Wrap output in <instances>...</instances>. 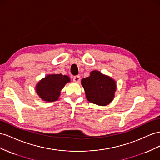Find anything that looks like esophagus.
<instances>
[{
    "instance_id": "34e87169",
    "label": "esophagus",
    "mask_w": 160,
    "mask_h": 160,
    "mask_svg": "<svg viewBox=\"0 0 160 160\" xmlns=\"http://www.w3.org/2000/svg\"><path fill=\"white\" fill-rule=\"evenodd\" d=\"M73 81H74L75 82H77V83H79V82L80 81V77L79 75L73 77Z\"/></svg>"
}]
</instances>
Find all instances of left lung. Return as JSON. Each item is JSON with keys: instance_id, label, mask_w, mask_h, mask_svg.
Segmentation results:
<instances>
[{"instance_id": "obj_1", "label": "left lung", "mask_w": 160, "mask_h": 160, "mask_svg": "<svg viewBox=\"0 0 160 160\" xmlns=\"http://www.w3.org/2000/svg\"><path fill=\"white\" fill-rule=\"evenodd\" d=\"M86 98L89 102L99 106H106L113 100L116 89L114 80L93 71L90 76L81 80Z\"/></svg>"}]
</instances>
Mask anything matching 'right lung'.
Returning a JSON list of instances; mask_svg holds the SVG:
<instances>
[{"instance_id":"right-lung-1","label":"right lung","mask_w":160,"mask_h":160,"mask_svg":"<svg viewBox=\"0 0 160 160\" xmlns=\"http://www.w3.org/2000/svg\"><path fill=\"white\" fill-rule=\"evenodd\" d=\"M69 81L70 78L67 75H48L38 83L36 92L43 100L49 102H54L58 100L60 90Z\"/></svg>"}]
</instances>
